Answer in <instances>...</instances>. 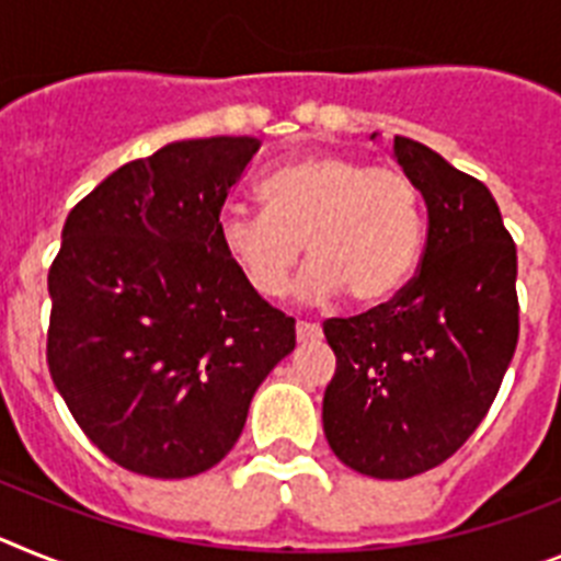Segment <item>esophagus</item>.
<instances>
[{
    "instance_id": "1",
    "label": "esophagus",
    "mask_w": 561,
    "mask_h": 561,
    "mask_svg": "<svg viewBox=\"0 0 561 561\" xmlns=\"http://www.w3.org/2000/svg\"><path fill=\"white\" fill-rule=\"evenodd\" d=\"M296 339H299V344H308V341H319L321 339V328H319V324H310V321H299V324H296Z\"/></svg>"
}]
</instances>
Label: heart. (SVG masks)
Masks as SVG:
<instances>
[{"label": "heart", "instance_id": "b5f03b06", "mask_svg": "<svg viewBox=\"0 0 561 561\" xmlns=\"http://www.w3.org/2000/svg\"><path fill=\"white\" fill-rule=\"evenodd\" d=\"M265 211L226 206L217 240L256 296L279 299L290 285L301 242L310 265L299 296L330 299L347 290L355 305H378L409 279L423 242L421 197L398 169L347 154H308L267 174Z\"/></svg>", "mask_w": 561, "mask_h": 561}]
</instances>
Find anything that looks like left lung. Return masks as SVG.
Listing matches in <instances>:
<instances>
[{
	"mask_svg": "<svg viewBox=\"0 0 561 561\" xmlns=\"http://www.w3.org/2000/svg\"><path fill=\"white\" fill-rule=\"evenodd\" d=\"M392 149L426 203L421 267L387 305L324 321L335 353L324 437L375 480L449 460L494 403L519 339L516 248L489 188L417 140L396 135Z\"/></svg>",
	"mask_w": 561,
	"mask_h": 561,
	"instance_id": "1",
	"label": "left lung"
}]
</instances>
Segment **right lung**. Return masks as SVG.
<instances>
[{"mask_svg": "<svg viewBox=\"0 0 561 561\" xmlns=\"http://www.w3.org/2000/svg\"><path fill=\"white\" fill-rule=\"evenodd\" d=\"M256 138L174 140L70 211L47 276V364L72 417L135 474L183 480L233 449L296 321L242 282L217 217Z\"/></svg>", "mask_w": 561, "mask_h": 561, "instance_id": "obj_1", "label": "right lung"}]
</instances>
